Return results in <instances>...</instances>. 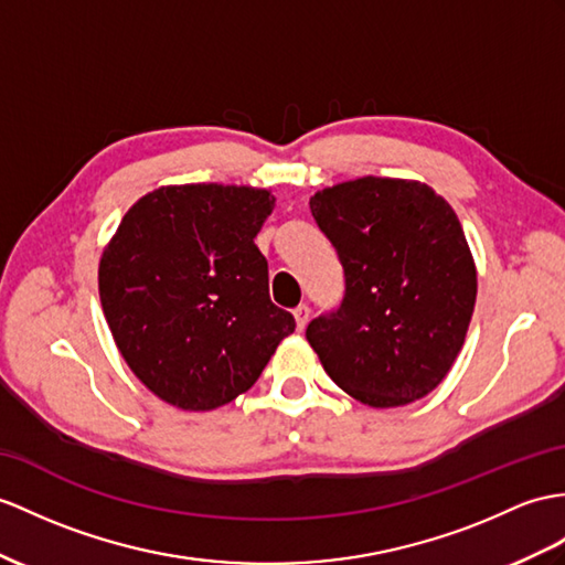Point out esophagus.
<instances>
[{
	"label": "esophagus",
	"instance_id": "esophagus-1",
	"mask_svg": "<svg viewBox=\"0 0 565 565\" xmlns=\"http://www.w3.org/2000/svg\"><path fill=\"white\" fill-rule=\"evenodd\" d=\"M309 316H311V309L307 305H299L295 309V321H297V330H305L307 323H309Z\"/></svg>",
	"mask_w": 565,
	"mask_h": 565
}]
</instances>
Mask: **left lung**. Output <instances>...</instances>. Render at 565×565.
<instances>
[{
    "label": "left lung",
    "instance_id": "left-lung-1",
    "mask_svg": "<svg viewBox=\"0 0 565 565\" xmlns=\"http://www.w3.org/2000/svg\"><path fill=\"white\" fill-rule=\"evenodd\" d=\"M309 205L345 270L340 307L307 328L326 374L371 407L429 395L462 350L477 299L456 211L431 186L391 177L328 186Z\"/></svg>",
    "mask_w": 565,
    "mask_h": 565
}]
</instances>
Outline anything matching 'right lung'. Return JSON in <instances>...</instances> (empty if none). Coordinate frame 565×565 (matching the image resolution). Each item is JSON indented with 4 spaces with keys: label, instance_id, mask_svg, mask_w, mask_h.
I'll list each match as a JSON object with an SVG mask.
<instances>
[{
    "label": "right lung",
    "instance_id": "1",
    "mask_svg": "<svg viewBox=\"0 0 565 565\" xmlns=\"http://www.w3.org/2000/svg\"><path fill=\"white\" fill-rule=\"evenodd\" d=\"M273 205L254 186H160L105 246L107 326L160 401L186 412L232 403L295 330L292 313L270 301L268 260L254 242Z\"/></svg>",
    "mask_w": 565,
    "mask_h": 565
}]
</instances>
